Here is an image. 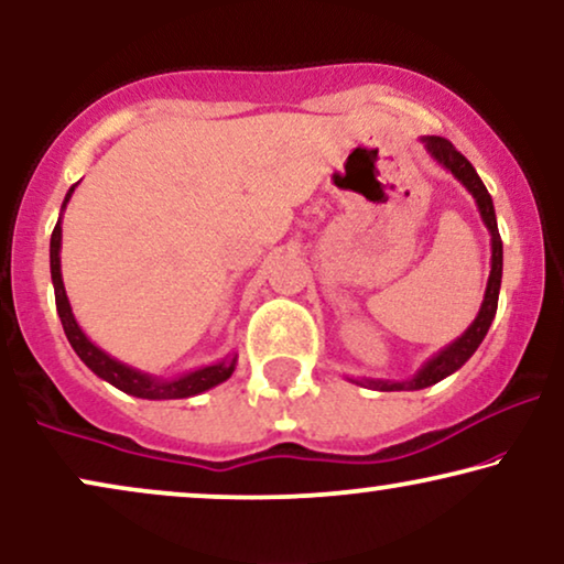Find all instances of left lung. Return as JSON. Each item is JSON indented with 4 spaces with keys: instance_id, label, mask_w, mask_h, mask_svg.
I'll return each mask as SVG.
<instances>
[{
    "instance_id": "obj_1",
    "label": "left lung",
    "mask_w": 564,
    "mask_h": 564,
    "mask_svg": "<svg viewBox=\"0 0 564 564\" xmlns=\"http://www.w3.org/2000/svg\"><path fill=\"white\" fill-rule=\"evenodd\" d=\"M420 144L425 147V152L431 154V160H435L444 167L446 172L459 180V183L467 187L471 198H475L479 219L490 231V278H487V289H485V299L482 306H479L477 317L471 325L464 329V333L456 337L454 343H448L446 348H441L438 352H433L431 358L425 360L420 369L412 373L410 379H373V377H350L348 381L366 389H377V392H415V389H425L438 384L441 379L452 377L454 371H459L467 360L475 356V350L479 348V343L485 340L487 329H490L495 312H498V296H500V278H502V239L498 231V219H495V206L490 193L482 180H479L477 170L471 167L467 156L462 152H456V147L452 141H446L444 137H420Z\"/></svg>"
}]
</instances>
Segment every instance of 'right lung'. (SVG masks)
Instances as JSON below:
<instances>
[{
  "instance_id": "1",
  "label": "right lung",
  "mask_w": 564,
  "mask_h": 564,
  "mask_svg": "<svg viewBox=\"0 0 564 564\" xmlns=\"http://www.w3.org/2000/svg\"><path fill=\"white\" fill-rule=\"evenodd\" d=\"M79 183H74L66 193L64 204H62V216L64 208L69 204L74 187ZM62 216H58L54 235H51V283H54V294H56V312L58 319H62L66 340L74 348V352L82 358V364L87 366L95 377H100L102 381H108L120 392L139 397V400H185V397H195L204 394L208 389L219 387L221 381H227L231 373L237 369V352H229L227 358L216 360V364L200 366V369L185 371V373H175V377H156V373L133 369V366L123 364V360L112 358L110 352H105L102 348L89 340L85 329L79 327L77 317H74L69 296H66L64 289V278H62Z\"/></svg>"
}]
</instances>
